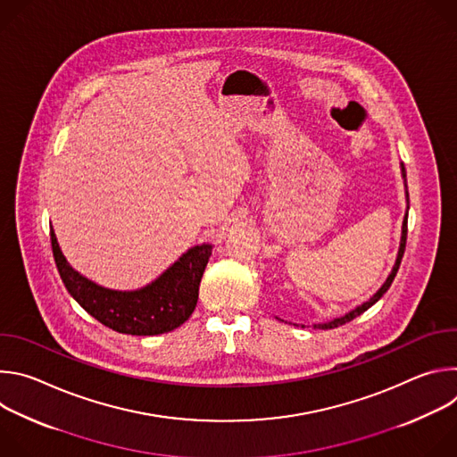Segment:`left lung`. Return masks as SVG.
<instances>
[{
    "instance_id": "1",
    "label": "left lung",
    "mask_w": 457,
    "mask_h": 457,
    "mask_svg": "<svg viewBox=\"0 0 457 457\" xmlns=\"http://www.w3.org/2000/svg\"><path fill=\"white\" fill-rule=\"evenodd\" d=\"M400 168H402V177H403V182H405V201H407V212H405V217H403V224H402V238H400V247H398V256H396V262H395V266H393V271H390V275L386 277V280L383 282V286L367 300V302H363L361 305H356L353 311H349V312H345L344 316H338V318H333V320H329V321H323V323H314L312 328L314 329H335V328H338V325H344V323H347V321H351V320H354L356 316H360L361 312H365L370 305H374L385 293H386V289L390 287V284H393V280H395V277H396V273H398V270H400V264H402V258H403V253H405V242H407V217H409V189H407V171H405V166H403V162L400 164Z\"/></svg>"
}]
</instances>
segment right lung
Masks as SVG:
<instances>
[{"label": "right lung", "mask_w": 457, "mask_h": 457, "mask_svg": "<svg viewBox=\"0 0 457 457\" xmlns=\"http://www.w3.org/2000/svg\"><path fill=\"white\" fill-rule=\"evenodd\" d=\"M50 240L59 277L71 296L106 328L132 337H155L180 328L197 305L201 278L213 249L206 242L193 245L145 287L117 291L76 271L64 258L54 228Z\"/></svg>", "instance_id": "obj_1"}]
</instances>
